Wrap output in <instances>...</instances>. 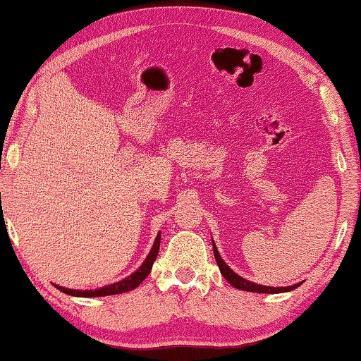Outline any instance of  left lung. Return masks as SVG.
Listing matches in <instances>:
<instances>
[{
  "label": "left lung",
  "mask_w": 361,
  "mask_h": 361,
  "mask_svg": "<svg viewBox=\"0 0 361 361\" xmlns=\"http://www.w3.org/2000/svg\"><path fill=\"white\" fill-rule=\"evenodd\" d=\"M212 247H214V257H216V262L219 264L220 273H222L225 279L228 281L230 286H233L235 288L245 290V292H254V293H283V292H290V290H295L296 287L301 286V282H300V283H295V286H290V287H267V286H260V283L250 282L247 279H244V277H241L239 274H236L235 271H233L228 264L224 262V258L220 257L219 250L216 247L214 239H212Z\"/></svg>",
  "instance_id": "obj_1"
}]
</instances>
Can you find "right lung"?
I'll use <instances>...</instances> for the list:
<instances>
[{
	"mask_svg": "<svg viewBox=\"0 0 361 361\" xmlns=\"http://www.w3.org/2000/svg\"><path fill=\"white\" fill-rule=\"evenodd\" d=\"M160 239H161V231H158L155 243H154V245H152L149 255H147V258H145L141 267H139L133 274L126 276L125 279L114 282V283H111V286H104V287H99L94 290H73V288H65L61 286H55V283L54 286L63 293L71 295V296H82V298H94V296H109V295H118V293L130 292V290L136 288L139 283H141L145 277L150 274L152 264H154L155 258L158 255V250H160Z\"/></svg>",
	"mask_w": 361,
	"mask_h": 361,
	"instance_id": "add662e5",
	"label": "right lung"
}]
</instances>
